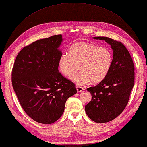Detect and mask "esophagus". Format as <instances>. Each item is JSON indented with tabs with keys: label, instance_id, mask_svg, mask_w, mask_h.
Instances as JSON below:
<instances>
[{
	"label": "esophagus",
	"instance_id": "esophagus-1",
	"mask_svg": "<svg viewBox=\"0 0 147 147\" xmlns=\"http://www.w3.org/2000/svg\"><path fill=\"white\" fill-rule=\"evenodd\" d=\"M76 89H77V91L78 92H81L84 90L83 88H82V87H80V86H76Z\"/></svg>",
	"mask_w": 147,
	"mask_h": 147
}]
</instances>
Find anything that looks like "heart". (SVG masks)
I'll return each mask as SVG.
<instances>
[{
	"instance_id": "b5f03b06",
	"label": "heart",
	"mask_w": 147,
	"mask_h": 147,
	"mask_svg": "<svg viewBox=\"0 0 147 147\" xmlns=\"http://www.w3.org/2000/svg\"><path fill=\"white\" fill-rule=\"evenodd\" d=\"M113 62V53L107 47L78 42L70 47L69 55L63 54L58 60L61 72L70 77L79 67L80 71L71 77L77 85L83 86L90 81L100 82L107 77Z\"/></svg>"
}]
</instances>
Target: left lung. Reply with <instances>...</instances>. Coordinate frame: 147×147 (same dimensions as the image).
<instances>
[{
	"mask_svg": "<svg viewBox=\"0 0 147 147\" xmlns=\"http://www.w3.org/2000/svg\"><path fill=\"white\" fill-rule=\"evenodd\" d=\"M105 40L113 50V62L109 74L98 85L87 89L92 99L85 106L86 114L97 123L112 121L123 112L134 83V67L124 45L106 37H95Z\"/></svg>",
	"mask_w": 147,
	"mask_h": 147,
	"instance_id": "1",
	"label": "left lung"
}]
</instances>
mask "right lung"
I'll list each match as a JSON object with an SVG mask.
<instances>
[{"label": "right lung", "instance_id": "obj_1", "mask_svg": "<svg viewBox=\"0 0 147 147\" xmlns=\"http://www.w3.org/2000/svg\"><path fill=\"white\" fill-rule=\"evenodd\" d=\"M62 35L40 39L24 47L15 59L12 84L24 111L35 121L54 123L67 99L77 93L75 84L58 70Z\"/></svg>", "mask_w": 147, "mask_h": 147}]
</instances>
